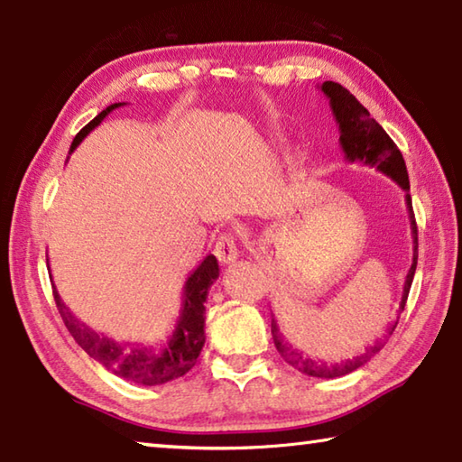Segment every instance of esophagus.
I'll list each match as a JSON object with an SVG mask.
<instances>
[{
	"label": "esophagus",
	"mask_w": 462,
	"mask_h": 462,
	"mask_svg": "<svg viewBox=\"0 0 462 462\" xmlns=\"http://www.w3.org/2000/svg\"><path fill=\"white\" fill-rule=\"evenodd\" d=\"M214 253L217 256V261L224 263V264H230L238 259V248H236V242H234V236L230 234H222L220 238L216 242V248Z\"/></svg>",
	"instance_id": "obj_1"
}]
</instances>
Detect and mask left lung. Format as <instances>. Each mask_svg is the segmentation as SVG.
<instances>
[{"label":"left lung","mask_w":462,"mask_h":462,"mask_svg":"<svg viewBox=\"0 0 462 462\" xmlns=\"http://www.w3.org/2000/svg\"><path fill=\"white\" fill-rule=\"evenodd\" d=\"M319 91L330 99L332 116L336 124H338L340 148L344 152V159L348 162H361L365 167L377 169L379 173L387 175L391 181L400 185L405 193V206H408L411 240H413V259L403 283V293L400 301V314H402L405 308V301H408L413 273H416V264H418V228H416V217H413V209H411L410 177H408V169H405V161L400 152V148L395 146V143L389 138L387 132L379 126L377 120L371 118L369 109H366L346 88H342L340 83H334V81H324L319 85ZM397 322H400V316H397L395 322L387 328V334L374 344H371L369 348H365V353L356 355L353 358H346V361H340V363H326V361H319V358H311L306 353H301L300 348H295L293 344H289L283 332H281L275 316L271 319V334L279 355L283 356L293 369L308 374V377L336 379V377H342V374L356 371L358 366H363L366 361H371V358L377 355L383 346H385V340L393 334Z\"/></svg>","instance_id":"obj_1"}]
</instances>
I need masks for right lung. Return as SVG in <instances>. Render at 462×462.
Segmentation results:
<instances>
[{"label":"right lung","instance_id":"add662e5","mask_svg":"<svg viewBox=\"0 0 462 462\" xmlns=\"http://www.w3.org/2000/svg\"><path fill=\"white\" fill-rule=\"evenodd\" d=\"M120 106H124V101L122 104L107 106L104 112H99L96 118L88 124V126L81 128L79 134L73 138L69 154L81 144V140L88 136L91 130H96L99 124L104 122L109 112H114V109ZM217 277H220V267H217L216 256L208 254L206 259L198 264V269L187 277L175 330L161 348L144 346V344H120L107 338V336L93 332L89 326L81 324L79 319L73 316V311L65 306L57 287L52 285V289L54 301H57L62 322H65L69 332H71V336L85 353L104 365L107 371L118 374V377L130 383H136V385L152 387L183 377V374L189 373L195 363H198V356L201 353L203 344H206V330H203V326H206V316H203L206 314V306H203V303H206L209 287L214 285V281Z\"/></svg>","mask_w":462,"mask_h":462}]
</instances>
